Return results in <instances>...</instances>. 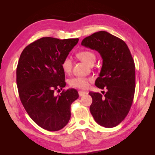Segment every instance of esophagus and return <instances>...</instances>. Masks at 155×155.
<instances>
[{"label":"esophagus","instance_id":"34e87169","mask_svg":"<svg viewBox=\"0 0 155 155\" xmlns=\"http://www.w3.org/2000/svg\"><path fill=\"white\" fill-rule=\"evenodd\" d=\"M78 93H79V96H83L85 94H86L87 92H85V91H78Z\"/></svg>","mask_w":155,"mask_h":155}]
</instances>
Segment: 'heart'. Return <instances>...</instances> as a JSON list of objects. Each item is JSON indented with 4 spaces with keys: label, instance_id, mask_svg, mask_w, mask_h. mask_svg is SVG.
Wrapping results in <instances>:
<instances>
[{
    "label": "heart",
    "instance_id": "1",
    "mask_svg": "<svg viewBox=\"0 0 155 155\" xmlns=\"http://www.w3.org/2000/svg\"><path fill=\"white\" fill-rule=\"evenodd\" d=\"M78 57L83 61L91 65L96 61V54L90 50H83L78 54ZM61 67L65 73L70 72L72 68V60L69 56L64 58L62 61ZM92 80L91 79L83 77H75L69 81L70 85L74 88L84 89L88 87V82Z\"/></svg>",
    "mask_w": 155,
    "mask_h": 155
}]
</instances>
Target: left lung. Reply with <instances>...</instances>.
<instances>
[{"label":"left lung","mask_w":155,"mask_h":155,"mask_svg":"<svg viewBox=\"0 0 155 155\" xmlns=\"http://www.w3.org/2000/svg\"><path fill=\"white\" fill-rule=\"evenodd\" d=\"M81 45L101 55L103 64L95 85L107 90L104 96L99 92L88 93L92 98L91 113L99 125L114 127L125 119L133 101L135 65L130 51L123 40L105 31L85 37Z\"/></svg>","instance_id":"1"}]
</instances>
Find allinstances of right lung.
I'll return each instance as SVG.
<instances>
[{
  "label": "right lung",
  "mask_w": 155,
  "mask_h": 155,
  "mask_svg": "<svg viewBox=\"0 0 155 155\" xmlns=\"http://www.w3.org/2000/svg\"><path fill=\"white\" fill-rule=\"evenodd\" d=\"M79 41L46 37L23 50L17 67V85L23 107L33 121L49 131L63 129L70 118V106L79 94L66 85L62 61Z\"/></svg>",
  "instance_id": "1"
}]
</instances>
